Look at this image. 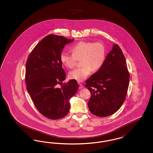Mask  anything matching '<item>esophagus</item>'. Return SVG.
Wrapping results in <instances>:
<instances>
[{"mask_svg": "<svg viewBox=\"0 0 153 153\" xmlns=\"http://www.w3.org/2000/svg\"><path fill=\"white\" fill-rule=\"evenodd\" d=\"M79 88H80V89H81V88H83V86L81 84V83H79Z\"/></svg>", "mask_w": 153, "mask_h": 153, "instance_id": "1", "label": "esophagus"}]
</instances>
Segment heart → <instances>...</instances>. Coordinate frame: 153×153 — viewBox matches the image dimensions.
I'll return each mask as SVG.
<instances>
[{
    "label": "heart",
    "instance_id": "heart-1",
    "mask_svg": "<svg viewBox=\"0 0 153 153\" xmlns=\"http://www.w3.org/2000/svg\"><path fill=\"white\" fill-rule=\"evenodd\" d=\"M72 54L62 51L60 55L61 63L67 68H72L77 60L81 59L82 67L71 71L70 79L79 82L86 79L92 71L100 70L105 60V48L100 42H80L71 47Z\"/></svg>",
    "mask_w": 153,
    "mask_h": 153
}]
</instances>
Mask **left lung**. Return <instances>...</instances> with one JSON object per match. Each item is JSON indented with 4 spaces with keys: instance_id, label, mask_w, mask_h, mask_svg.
<instances>
[{
    "instance_id": "8db88e82",
    "label": "left lung",
    "mask_w": 153,
    "mask_h": 153,
    "mask_svg": "<svg viewBox=\"0 0 153 153\" xmlns=\"http://www.w3.org/2000/svg\"><path fill=\"white\" fill-rule=\"evenodd\" d=\"M125 57L120 48L113 44L102 68L86 81L91 96L88 109L95 116L108 117L122 107L130 83Z\"/></svg>"
}]
</instances>
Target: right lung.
<instances>
[{
	"mask_svg": "<svg viewBox=\"0 0 153 153\" xmlns=\"http://www.w3.org/2000/svg\"><path fill=\"white\" fill-rule=\"evenodd\" d=\"M74 39L49 35L34 48L26 62V88L38 111L46 118L57 120L70 111V99L77 93L79 84L71 79L60 88L65 80L60 55L65 45Z\"/></svg>",
	"mask_w": 153,
	"mask_h": 153,
	"instance_id": "1",
	"label": "right lung"
}]
</instances>
